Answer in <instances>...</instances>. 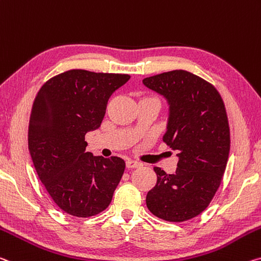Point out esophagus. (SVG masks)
I'll return each instance as SVG.
<instances>
[{"mask_svg": "<svg viewBox=\"0 0 261 261\" xmlns=\"http://www.w3.org/2000/svg\"><path fill=\"white\" fill-rule=\"evenodd\" d=\"M142 166V164L138 163V161H135V160H127L126 161V167L127 168H137Z\"/></svg>", "mask_w": 261, "mask_h": 261, "instance_id": "obj_1", "label": "esophagus"}]
</instances>
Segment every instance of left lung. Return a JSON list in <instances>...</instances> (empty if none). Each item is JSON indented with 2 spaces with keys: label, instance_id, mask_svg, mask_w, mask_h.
<instances>
[{
  "label": "left lung",
  "instance_id": "1",
  "mask_svg": "<svg viewBox=\"0 0 261 261\" xmlns=\"http://www.w3.org/2000/svg\"><path fill=\"white\" fill-rule=\"evenodd\" d=\"M143 84L168 102L163 139L179 156L174 174L153 168L156 185L146 205L164 221L192 220L212 202L225 172L230 127L224 102L212 84L184 69L145 77Z\"/></svg>",
  "mask_w": 261,
  "mask_h": 261
}]
</instances>
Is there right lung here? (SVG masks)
Segmentation results:
<instances>
[{
	"instance_id": "1",
	"label": "right lung",
	"mask_w": 261,
	"mask_h": 261,
	"mask_svg": "<svg viewBox=\"0 0 261 261\" xmlns=\"http://www.w3.org/2000/svg\"><path fill=\"white\" fill-rule=\"evenodd\" d=\"M127 74L71 69L41 86L32 105L28 144L39 179L66 214L90 217L108 208L125 163L86 152L85 136L97 129L107 103Z\"/></svg>"
}]
</instances>
